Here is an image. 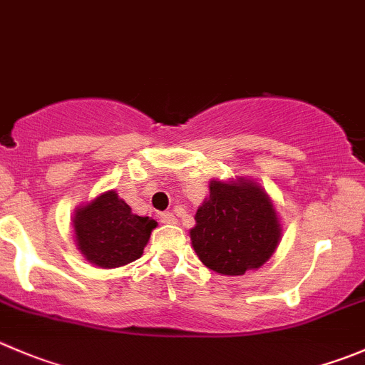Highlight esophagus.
<instances>
[{"mask_svg":"<svg viewBox=\"0 0 365 365\" xmlns=\"http://www.w3.org/2000/svg\"><path fill=\"white\" fill-rule=\"evenodd\" d=\"M160 222H164V225H176V222H178V219H176L175 214H171V212H162Z\"/></svg>","mask_w":365,"mask_h":365,"instance_id":"34e87169","label":"esophagus"}]
</instances>
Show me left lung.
I'll return each mask as SVG.
<instances>
[{
	"mask_svg": "<svg viewBox=\"0 0 365 365\" xmlns=\"http://www.w3.org/2000/svg\"><path fill=\"white\" fill-rule=\"evenodd\" d=\"M190 242L200 260L225 277H240L264 265L282 240L272 200L250 178L210 180L197 208Z\"/></svg>",
	"mask_w": 365,
	"mask_h": 365,
	"instance_id": "obj_1",
	"label": "left lung"
}]
</instances>
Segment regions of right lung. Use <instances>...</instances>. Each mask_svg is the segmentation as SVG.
<instances>
[{"label":"right lung","instance_id":"add662e5","mask_svg":"<svg viewBox=\"0 0 365 365\" xmlns=\"http://www.w3.org/2000/svg\"><path fill=\"white\" fill-rule=\"evenodd\" d=\"M157 221L133 214L115 190H105L74 210L73 232L85 260L114 269L143 257Z\"/></svg>","mask_w":365,"mask_h":365}]
</instances>
